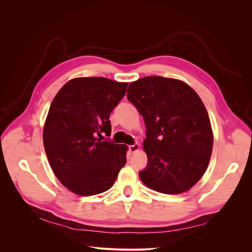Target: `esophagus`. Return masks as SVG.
Segmentation results:
<instances>
[{"label":"esophagus","mask_w":252,"mask_h":252,"mask_svg":"<svg viewBox=\"0 0 252 252\" xmlns=\"http://www.w3.org/2000/svg\"><path fill=\"white\" fill-rule=\"evenodd\" d=\"M139 148H140L139 144H133V145H130V146H129V151H130L131 154H134V152L139 150Z\"/></svg>","instance_id":"esophagus-1"}]
</instances>
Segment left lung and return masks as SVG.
Wrapping results in <instances>:
<instances>
[{"label":"left lung","instance_id":"left-lung-1","mask_svg":"<svg viewBox=\"0 0 252 252\" xmlns=\"http://www.w3.org/2000/svg\"><path fill=\"white\" fill-rule=\"evenodd\" d=\"M127 98L146 126L148 158L140 179L148 188L179 194L192 188L207 169L213 133L201 97L181 80L145 77L129 84Z\"/></svg>","mask_w":252,"mask_h":252}]
</instances>
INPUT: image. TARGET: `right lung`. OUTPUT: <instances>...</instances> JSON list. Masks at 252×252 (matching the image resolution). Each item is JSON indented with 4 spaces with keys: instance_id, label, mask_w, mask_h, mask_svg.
Here are the masks:
<instances>
[{
    "instance_id": "add662e5",
    "label": "right lung",
    "mask_w": 252,
    "mask_h": 252,
    "mask_svg": "<svg viewBox=\"0 0 252 252\" xmlns=\"http://www.w3.org/2000/svg\"><path fill=\"white\" fill-rule=\"evenodd\" d=\"M128 83L75 78L53 98L43 129L49 165L71 192L88 196L108 190L126 164V145L102 141L110 135V112Z\"/></svg>"
}]
</instances>
